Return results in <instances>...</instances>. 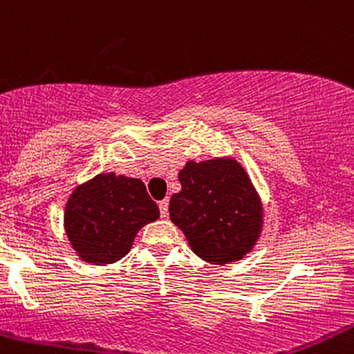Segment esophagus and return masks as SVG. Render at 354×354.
Segmentation results:
<instances>
[{
  "label": "esophagus",
  "mask_w": 354,
  "mask_h": 354,
  "mask_svg": "<svg viewBox=\"0 0 354 354\" xmlns=\"http://www.w3.org/2000/svg\"><path fill=\"white\" fill-rule=\"evenodd\" d=\"M158 205H159V213H161L162 218H165V216H168V208H169V200H168V198L161 200Z\"/></svg>",
  "instance_id": "obj_1"
}]
</instances>
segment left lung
Instances as JSON below:
<instances>
[{
	"mask_svg": "<svg viewBox=\"0 0 354 354\" xmlns=\"http://www.w3.org/2000/svg\"><path fill=\"white\" fill-rule=\"evenodd\" d=\"M178 180L169 218L198 257L221 266L248 254L262 230V203L245 169L230 158L188 161Z\"/></svg>",
	"mask_w": 354,
	"mask_h": 354,
	"instance_id": "obj_1",
	"label": "left lung"
}]
</instances>
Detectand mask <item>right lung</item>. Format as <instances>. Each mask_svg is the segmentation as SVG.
<instances>
[{
    "mask_svg": "<svg viewBox=\"0 0 354 354\" xmlns=\"http://www.w3.org/2000/svg\"><path fill=\"white\" fill-rule=\"evenodd\" d=\"M159 218L158 205L138 178L97 174L72 193L65 207V232L79 257L94 266L118 262L134 236Z\"/></svg>",
    "mask_w": 354,
    "mask_h": 354,
    "instance_id": "1",
    "label": "right lung"
}]
</instances>
